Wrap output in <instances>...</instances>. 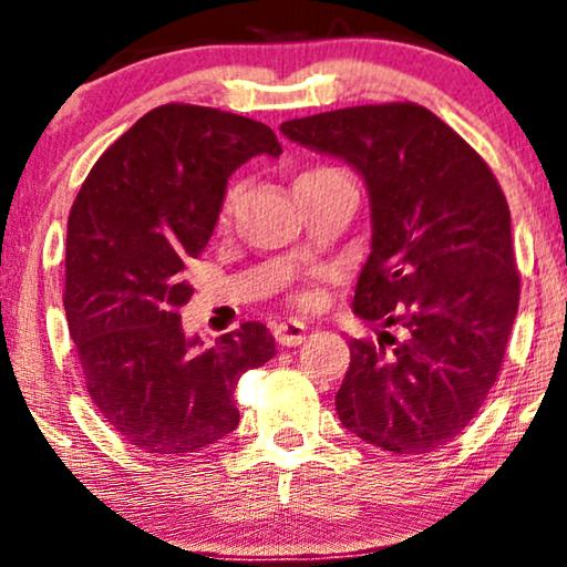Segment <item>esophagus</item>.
<instances>
[{
	"mask_svg": "<svg viewBox=\"0 0 567 567\" xmlns=\"http://www.w3.org/2000/svg\"><path fill=\"white\" fill-rule=\"evenodd\" d=\"M306 331H308V323L300 321V319H288V321H279L275 327V337L279 344L285 347H292V344H300L306 339Z\"/></svg>",
	"mask_w": 567,
	"mask_h": 567,
	"instance_id": "obj_1",
	"label": "esophagus"
}]
</instances>
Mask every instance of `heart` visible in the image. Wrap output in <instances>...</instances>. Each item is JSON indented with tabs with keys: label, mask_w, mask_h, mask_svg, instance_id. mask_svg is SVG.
Listing matches in <instances>:
<instances>
[{
	"label": "heart",
	"mask_w": 567,
	"mask_h": 567,
	"mask_svg": "<svg viewBox=\"0 0 567 567\" xmlns=\"http://www.w3.org/2000/svg\"><path fill=\"white\" fill-rule=\"evenodd\" d=\"M327 176H342V173H339L337 168H327V165H316V168H308V171H303L300 173V176L296 178V184L298 181H308V178H327ZM230 202H233V192L225 196V209L230 207Z\"/></svg>",
	"instance_id": "heart-1"
}]
</instances>
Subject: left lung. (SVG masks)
<instances>
[{
	"label": "left lung",
	"mask_w": 567,
	"mask_h": 567,
	"mask_svg": "<svg viewBox=\"0 0 567 567\" xmlns=\"http://www.w3.org/2000/svg\"><path fill=\"white\" fill-rule=\"evenodd\" d=\"M285 137L352 165L371 199V256L334 404L391 454H430L470 425L501 371L518 311L511 209L487 163L417 103L292 118Z\"/></svg>",
	"instance_id": "1"
}]
</instances>
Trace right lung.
I'll return each mask as SVG.
<instances>
[{
  "instance_id": "1",
  "label": "right lung",
  "mask_w": 567,
  "mask_h": 567,
  "mask_svg": "<svg viewBox=\"0 0 567 567\" xmlns=\"http://www.w3.org/2000/svg\"><path fill=\"white\" fill-rule=\"evenodd\" d=\"M256 155H282L261 121L168 103L97 157L72 205L66 323L97 412L145 454H194L233 433L238 379L277 354L259 321L202 347L178 313L194 292L186 261L205 251L228 178Z\"/></svg>"
}]
</instances>
